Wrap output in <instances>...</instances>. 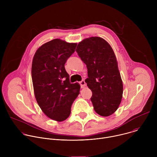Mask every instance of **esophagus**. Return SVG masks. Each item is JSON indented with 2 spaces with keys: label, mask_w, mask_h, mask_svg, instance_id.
Listing matches in <instances>:
<instances>
[{
  "label": "esophagus",
  "mask_w": 157,
  "mask_h": 157,
  "mask_svg": "<svg viewBox=\"0 0 157 157\" xmlns=\"http://www.w3.org/2000/svg\"><path fill=\"white\" fill-rule=\"evenodd\" d=\"M79 84H80V86H81V88L84 87V86H85V85H86V82H85V81H84V80H82L81 81H80V82H79Z\"/></svg>",
  "instance_id": "obj_1"
}]
</instances>
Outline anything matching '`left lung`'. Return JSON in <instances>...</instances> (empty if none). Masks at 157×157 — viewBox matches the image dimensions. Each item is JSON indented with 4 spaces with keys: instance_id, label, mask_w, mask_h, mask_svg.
I'll list each match as a JSON object with an SVG mask.
<instances>
[{
    "instance_id": "left-lung-1",
    "label": "left lung",
    "mask_w": 157,
    "mask_h": 157,
    "mask_svg": "<svg viewBox=\"0 0 157 157\" xmlns=\"http://www.w3.org/2000/svg\"><path fill=\"white\" fill-rule=\"evenodd\" d=\"M86 64L85 80L93 93L91 101L96 113L104 117L113 114L122 100L123 85L115 54L109 44L100 37L84 39L76 50Z\"/></svg>"
}]
</instances>
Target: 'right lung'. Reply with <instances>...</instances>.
I'll list each match as a JSON object with an SVG mask.
<instances>
[{
  "label": "right lung",
  "mask_w": 157,
  "mask_h": 157,
  "mask_svg": "<svg viewBox=\"0 0 157 157\" xmlns=\"http://www.w3.org/2000/svg\"><path fill=\"white\" fill-rule=\"evenodd\" d=\"M76 46L54 39L41 46L33 59L32 78L36 102L54 121H63L70 116L72 104L79 94V84L70 82L64 68Z\"/></svg>",
  "instance_id": "right-lung-1"
}]
</instances>
